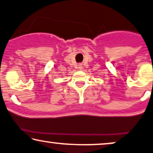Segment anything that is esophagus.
I'll return each mask as SVG.
<instances>
[{"instance_id":"obj_1","label":"esophagus","mask_w":153,"mask_h":153,"mask_svg":"<svg viewBox=\"0 0 153 153\" xmlns=\"http://www.w3.org/2000/svg\"><path fill=\"white\" fill-rule=\"evenodd\" d=\"M78 67H79V69H82L83 67H82V65H78Z\"/></svg>"}]
</instances>
